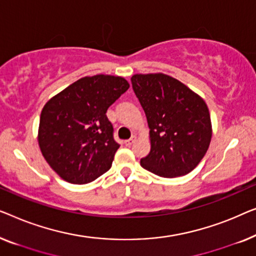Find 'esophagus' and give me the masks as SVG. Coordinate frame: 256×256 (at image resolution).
<instances>
[{
	"mask_svg": "<svg viewBox=\"0 0 256 256\" xmlns=\"http://www.w3.org/2000/svg\"><path fill=\"white\" fill-rule=\"evenodd\" d=\"M136 136H132V138H130L128 140H125L124 142V144H125V146H128V147H130L132 145L133 142H136Z\"/></svg>",
	"mask_w": 256,
	"mask_h": 256,
	"instance_id": "esophagus-1",
	"label": "esophagus"
}]
</instances>
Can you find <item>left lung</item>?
I'll use <instances>...</instances> for the list:
<instances>
[{
  "instance_id": "obj_1",
  "label": "left lung",
  "mask_w": 256,
  "mask_h": 256,
  "mask_svg": "<svg viewBox=\"0 0 256 256\" xmlns=\"http://www.w3.org/2000/svg\"><path fill=\"white\" fill-rule=\"evenodd\" d=\"M131 82L150 128V152L140 160L142 167L166 178L194 170L212 138L205 100L164 73L134 74Z\"/></svg>"
}]
</instances>
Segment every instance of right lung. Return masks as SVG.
<instances>
[{"label":"right lung","mask_w":256,"mask_h":256,"mask_svg":"<svg viewBox=\"0 0 256 256\" xmlns=\"http://www.w3.org/2000/svg\"><path fill=\"white\" fill-rule=\"evenodd\" d=\"M128 87L122 76H84L46 102L38 145L46 162L64 181L84 184L109 170L120 145L106 114Z\"/></svg>","instance_id":"right-lung-1"}]
</instances>
